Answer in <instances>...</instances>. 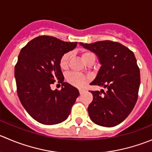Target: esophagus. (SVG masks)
<instances>
[{
    "instance_id": "1",
    "label": "esophagus",
    "mask_w": 152,
    "mask_h": 152,
    "mask_svg": "<svg viewBox=\"0 0 152 152\" xmlns=\"http://www.w3.org/2000/svg\"><path fill=\"white\" fill-rule=\"evenodd\" d=\"M84 91H85V90H83V89H79V93H80V94H83Z\"/></svg>"
}]
</instances>
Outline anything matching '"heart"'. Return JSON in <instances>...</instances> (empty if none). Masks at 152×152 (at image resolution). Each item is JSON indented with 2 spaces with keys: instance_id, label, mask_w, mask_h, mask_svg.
<instances>
[{
  "instance_id": "1",
  "label": "heart",
  "mask_w": 152,
  "mask_h": 152,
  "mask_svg": "<svg viewBox=\"0 0 152 152\" xmlns=\"http://www.w3.org/2000/svg\"><path fill=\"white\" fill-rule=\"evenodd\" d=\"M91 56H94V54H92L90 52H83L82 53V60L84 61H86L87 59L89 58ZM70 58V53H67L64 54V55L61 56V59H60L59 64L60 67L62 69H66L68 66L69 60ZM67 82L70 84H71L72 85L76 87H81L84 86L85 85L87 82L89 80V77L88 76H85V75L82 74V73H70L67 75Z\"/></svg>"
}]
</instances>
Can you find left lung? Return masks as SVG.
<instances>
[{"instance_id": "left-lung-1", "label": "left lung", "mask_w": 152, "mask_h": 152, "mask_svg": "<svg viewBox=\"0 0 152 152\" xmlns=\"http://www.w3.org/2000/svg\"><path fill=\"white\" fill-rule=\"evenodd\" d=\"M79 45L94 53L101 64L90 85L107 88L90 91L93 101L88 107L91 120L104 127H113L126 119L133 110L138 97L140 73L134 54L118 42L101 41Z\"/></svg>"}]
</instances>
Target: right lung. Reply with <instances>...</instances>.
Instances as JSON below:
<instances>
[{"label": "right lung", "instance_id": "obj_1", "mask_svg": "<svg viewBox=\"0 0 152 152\" xmlns=\"http://www.w3.org/2000/svg\"><path fill=\"white\" fill-rule=\"evenodd\" d=\"M76 45L42 35L28 42L19 53L15 67L18 96L26 112L42 124L64 121L79 96L77 88L64 82L59 64L61 56ZM56 80L62 84L60 91L51 90Z\"/></svg>", "mask_w": 152, "mask_h": 152}]
</instances>
